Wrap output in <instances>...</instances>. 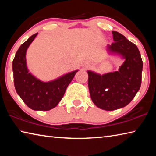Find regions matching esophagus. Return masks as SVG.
<instances>
[{
    "instance_id": "esophagus-1",
    "label": "esophagus",
    "mask_w": 156,
    "mask_h": 156,
    "mask_svg": "<svg viewBox=\"0 0 156 156\" xmlns=\"http://www.w3.org/2000/svg\"><path fill=\"white\" fill-rule=\"evenodd\" d=\"M87 67H88V65H87V64L85 65V68H87Z\"/></svg>"
}]
</instances>
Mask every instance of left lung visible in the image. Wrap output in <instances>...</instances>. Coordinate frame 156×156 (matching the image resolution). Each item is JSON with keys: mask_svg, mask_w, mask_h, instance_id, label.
<instances>
[{"mask_svg": "<svg viewBox=\"0 0 156 156\" xmlns=\"http://www.w3.org/2000/svg\"><path fill=\"white\" fill-rule=\"evenodd\" d=\"M114 43L107 44L109 54L118 55L124 62L118 71L100 74L88 70V85L92 101L100 109L113 111L127 105L141 85L143 62L135 44L113 31Z\"/></svg>", "mask_w": 156, "mask_h": 156, "instance_id": "1", "label": "left lung"}]
</instances>
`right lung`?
Wrapping results in <instances>:
<instances>
[{
	"mask_svg": "<svg viewBox=\"0 0 156 156\" xmlns=\"http://www.w3.org/2000/svg\"><path fill=\"white\" fill-rule=\"evenodd\" d=\"M37 35L38 34H35L29 38L16 53L12 62L14 86L18 96L30 109L49 111L56 107L62 100L66 89L78 69L47 82L34 76L27 67L26 54Z\"/></svg>",
	"mask_w": 156,
	"mask_h": 156,
	"instance_id": "right-lung-1",
	"label": "right lung"
}]
</instances>
